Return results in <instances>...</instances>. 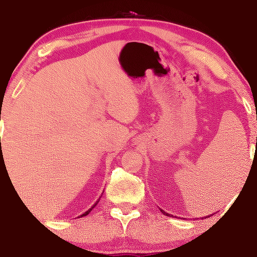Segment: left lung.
Instances as JSON below:
<instances>
[{
	"label": "left lung",
	"mask_w": 257,
	"mask_h": 257,
	"mask_svg": "<svg viewBox=\"0 0 257 257\" xmlns=\"http://www.w3.org/2000/svg\"><path fill=\"white\" fill-rule=\"evenodd\" d=\"M161 211H162V212H163V214H164V215H166V216H170L169 214H166V212L164 211V210H161ZM171 216H172V215H171ZM210 216H211V215H210ZM206 217H209V216H206ZM203 218H204V217H203Z\"/></svg>",
	"instance_id": "1"
}]
</instances>
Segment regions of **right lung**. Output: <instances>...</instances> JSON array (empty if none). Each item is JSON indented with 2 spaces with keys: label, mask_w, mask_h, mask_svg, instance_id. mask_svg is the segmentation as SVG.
<instances>
[{
  "label": "right lung",
  "mask_w": 257,
  "mask_h": 257,
  "mask_svg": "<svg viewBox=\"0 0 257 257\" xmlns=\"http://www.w3.org/2000/svg\"><path fill=\"white\" fill-rule=\"evenodd\" d=\"M99 201H100V199H98V201H96V202L94 203V204H93V206H92V208H91V209H88V210H87V211H86V212H85V214H82L81 216H79V217H82V216H86V215H88V214H89V212H91V211H92V209H93V208H94V206H95L96 204H98V202H99Z\"/></svg>",
  "instance_id": "1"
}]
</instances>
